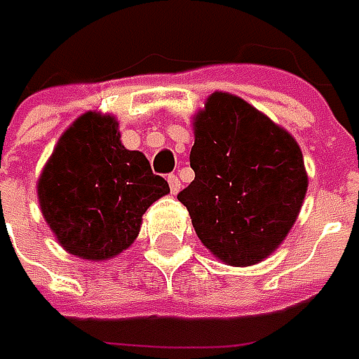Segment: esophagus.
<instances>
[{"label": "esophagus", "instance_id": "1", "mask_svg": "<svg viewBox=\"0 0 359 359\" xmlns=\"http://www.w3.org/2000/svg\"><path fill=\"white\" fill-rule=\"evenodd\" d=\"M168 184H170V189H172V194H177L180 189H182V184H180V180H177V175H168Z\"/></svg>", "mask_w": 359, "mask_h": 359}]
</instances>
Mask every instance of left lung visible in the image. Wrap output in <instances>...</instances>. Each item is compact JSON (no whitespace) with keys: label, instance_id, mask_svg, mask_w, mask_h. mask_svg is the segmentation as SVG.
<instances>
[{"label":"left lung","instance_id":"1","mask_svg":"<svg viewBox=\"0 0 359 359\" xmlns=\"http://www.w3.org/2000/svg\"><path fill=\"white\" fill-rule=\"evenodd\" d=\"M189 165L177 194L201 243L231 266L268 257L294 226L308 175L296 140L255 107L217 91L196 118Z\"/></svg>","mask_w":359,"mask_h":359}]
</instances>
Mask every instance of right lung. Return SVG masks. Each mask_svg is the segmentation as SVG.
<instances>
[{
  "instance_id": "add662e5",
  "label": "right lung",
  "mask_w": 359,
  "mask_h": 359,
  "mask_svg": "<svg viewBox=\"0 0 359 359\" xmlns=\"http://www.w3.org/2000/svg\"><path fill=\"white\" fill-rule=\"evenodd\" d=\"M170 194L142 151L119 142L111 116L83 114L60 137L37 184L43 217L69 254L107 259L137 238L145 210Z\"/></svg>"
}]
</instances>
